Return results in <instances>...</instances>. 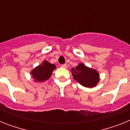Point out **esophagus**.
Instances as JSON below:
<instances>
[{
	"label": "esophagus",
	"mask_w": 130,
	"mask_h": 130,
	"mask_svg": "<svg viewBox=\"0 0 130 130\" xmlns=\"http://www.w3.org/2000/svg\"><path fill=\"white\" fill-rule=\"evenodd\" d=\"M61 67L63 68H67V65L66 64H62Z\"/></svg>",
	"instance_id": "obj_1"
}]
</instances>
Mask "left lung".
<instances>
[{
  "label": "left lung",
  "mask_w": 130,
  "mask_h": 130,
  "mask_svg": "<svg viewBox=\"0 0 130 130\" xmlns=\"http://www.w3.org/2000/svg\"><path fill=\"white\" fill-rule=\"evenodd\" d=\"M71 72L73 79L83 87L92 88L100 81L98 72L94 69L87 67L83 63L79 64L75 68H72Z\"/></svg>",
  "instance_id": "left-lung-1"
}]
</instances>
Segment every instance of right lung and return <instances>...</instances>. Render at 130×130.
<instances>
[{
    "label": "right lung",
    "instance_id": "add662e5",
    "mask_svg": "<svg viewBox=\"0 0 130 130\" xmlns=\"http://www.w3.org/2000/svg\"><path fill=\"white\" fill-rule=\"evenodd\" d=\"M55 68V65L49 63L47 60H44L41 65L33 69L31 71L30 74L32 75V77L35 79L34 81L42 82L50 78Z\"/></svg>",
    "mask_w": 130,
    "mask_h": 130
}]
</instances>
